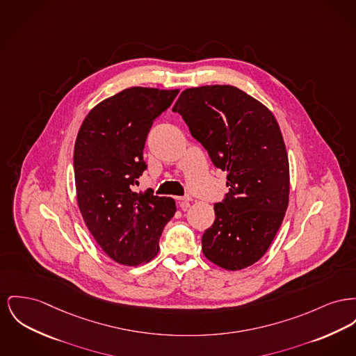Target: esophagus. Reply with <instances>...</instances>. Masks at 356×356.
<instances>
[{
  "label": "esophagus",
  "mask_w": 356,
  "mask_h": 356,
  "mask_svg": "<svg viewBox=\"0 0 356 356\" xmlns=\"http://www.w3.org/2000/svg\"><path fill=\"white\" fill-rule=\"evenodd\" d=\"M177 200H179L180 209H187L189 207V202L192 200V197L187 195V196H183V197H177Z\"/></svg>",
  "instance_id": "esophagus-1"
}]
</instances>
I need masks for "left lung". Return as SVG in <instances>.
Returning <instances> with one entry per match:
<instances>
[{
    "label": "left lung",
    "mask_w": 356,
    "mask_h": 356,
    "mask_svg": "<svg viewBox=\"0 0 356 356\" xmlns=\"http://www.w3.org/2000/svg\"><path fill=\"white\" fill-rule=\"evenodd\" d=\"M179 113L216 168L229 193L202 236L206 258L226 270L255 264L272 245L289 203V161L272 111L245 91L215 84L184 90Z\"/></svg>",
    "instance_id": "left-lung-1"
}]
</instances>
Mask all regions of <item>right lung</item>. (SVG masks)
<instances>
[{"label": "right lung", "mask_w": 356, "mask_h": 356, "mask_svg": "<svg viewBox=\"0 0 356 356\" xmlns=\"http://www.w3.org/2000/svg\"><path fill=\"white\" fill-rule=\"evenodd\" d=\"M179 90L130 87L95 106L74 149L76 199L87 229L115 262L137 266L153 259L176 212L172 197L134 192L147 169L144 147L153 121Z\"/></svg>", "instance_id": "obj_1"}]
</instances>
